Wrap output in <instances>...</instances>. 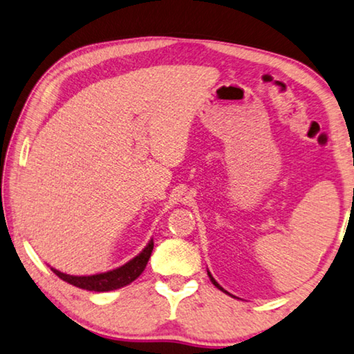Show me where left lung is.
Returning <instances> with one entry per match:
<instances>
[{"instance_id":"left-lung-1","label":"left lung","mask_w":354,"mask_h":354,"mask_svg":"<svg viewBox=\"0 0 354 354\" xmlns=\"http://www.w3.org/2000/svg\"><path fill=\"white\" fill-rule=\"evenodd\" d=\"M207 276H209V279H211V282H212V283H214V285H216V287H217L218 290H222V291H223V293H227V295H230V293H228V291H225V290H223V288L221 287V285H218V283L216 282V280H214V277H212V276H211V272H209V271H207ZM230 296H232V295H230Z\"/></svg>"}]
</instances>
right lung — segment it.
<instances>
[{
  "label": "right lung",
  "instance_id": "obj_1",
  "mask_svg": "<svg viewBox=\"0 0 354 354\" xmlns=\"http://www.w3.org/2000/svg\"><path fill=\"white\" fill-rule=\"evenodd\" d=\"M153 248H154V243L153 239H151L147 248L140 252L136 258H132L131 261H127L126 265L116 268L113 271L94 274V276H69V274H64L53 268L52 271L59 279H63L64 282L88 291L118 290L133 282V280H136L140 274L145 271V268H147L148 260L151 257V252H153Z\"/></svg>",
  "mask_w": 354,
  "mask_h": 354
}]
</instances>
